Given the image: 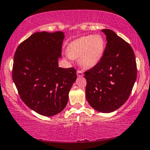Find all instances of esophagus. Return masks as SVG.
Masks as SVG:
<instances>
[{
	"mask_svg": "<svg viewBox=\"0 0 150 150\" xmlns=\"http://www.w3.org/2000/svg\"><path fill=\"white\" fill-rule=\"evenodd\" d=\"M77 77H82V76L83 75V72H82L81 71H77Z\"/></svg>",
	"mask_w": 150,
	"mask_h": 150,
	"instance_id": "1",
	"label": "esophagus"
}]
</instances>
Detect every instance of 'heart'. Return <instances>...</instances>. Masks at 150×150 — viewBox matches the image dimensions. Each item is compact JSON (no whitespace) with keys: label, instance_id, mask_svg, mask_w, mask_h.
<instances>
[{"label":"heart","instance_id":"b5f03b06","mask_svg":"<svg viewBox=\"0 0 150 150\" xmlns=\"http://www.w3.org/2000/svg\"><path fill=\"white\" fill-rule=\"evenodd\" d=\"M105 42L100 35L84 36L75 39L67 47V54L72 59L79 58V64L85 69H92L102 58Z\"/></svg>","mask_w":150,"mask_h":150}]
</instances>
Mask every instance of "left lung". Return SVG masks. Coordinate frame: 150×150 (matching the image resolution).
I'll list each match as a JSON object with an SVG mask.
<instances>
[{"label":"left lung","instance_id":"left-lung-1","mask_svg":"<svg viewBox=\"0 0 150 150\" xmlns=\"http://www.w3.org/2000/svg\"><path fill=\"white\" fill-rule=\"evenodd\" d=\"M107 45L98 64L85 72L86 96L92 108L111 113L128 100L137 79V64L132 47L113 30L103 29Z\"/></svg>","mask_w":150,"mask_h":150}]
</instances>
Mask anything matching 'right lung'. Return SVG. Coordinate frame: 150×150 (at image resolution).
Segmentation results:
<instances>
[{
    "label": "right lung",
    "mask_w": 150,
    "mask_h": 150,
    "mask_svg": "<svg viewBox=\"0 0 150 150\" xmlns=\"http://www.w3.org/2000/svg\"><path fill=\"white\" fill-rule=\"evenodd\" d=\"M64 33H35L17 48L13 80L23 102L44 116H53L67 106L77 79L74 68L58 67Z\"/></svg>",
    "instance_id": "right-lung-1"
}]
</instances>
